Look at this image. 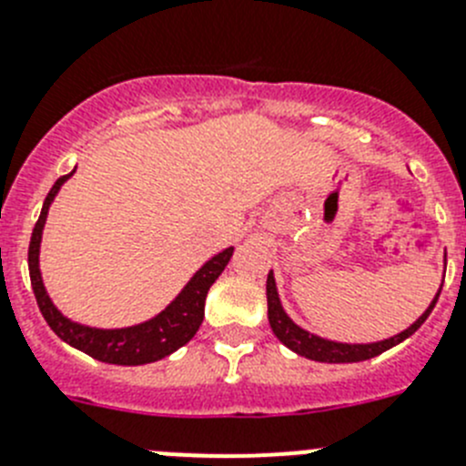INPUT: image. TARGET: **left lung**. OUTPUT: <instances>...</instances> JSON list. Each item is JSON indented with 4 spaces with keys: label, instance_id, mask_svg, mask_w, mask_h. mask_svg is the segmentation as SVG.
Returning <instances> with one entry per match:
<instances>
[{
    "label": "left lung",
    "instance_id": "obj_1",
    "mask_svg": "<svg viewBox=\"0 0 466 466\" xmlns=\"http://www.w3.org/2000/svg\"><path fill=\"white\" fill-rule=\"evenodd\" d=\"M439 295H441V290L437 292L434 301L427 306V311L422 313V316L418 318L409 329L400 332L397 337H390L385 339V341H376V343H337V341H327V339L316 337V334L306 332V329H301L299 325H295V322L288 318V313L283 311V306H280L279 292H276L274 274L269 271V276H267V306H269L271 332L279 337V341L283 343V346L295 350V353L301 355V358L316 360V362H329V364L362 362V360H371L376 358V355L390 350L392 346H397V343H401L404 339H409L410 334L418 332V327L427 320V316H430L434 304H437Z\"/></svg>",
    "mask_w": 466,
    "mask_h": 466
}]
</instances>
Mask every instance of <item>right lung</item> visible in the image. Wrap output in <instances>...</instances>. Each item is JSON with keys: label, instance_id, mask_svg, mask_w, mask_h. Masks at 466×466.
<instances>
[{"label": "right lung", "instance_id": "add662e5", "mask_svg": "<svg viewBox=\"0 0 466 466\" xmlns=\"http://www.w3.org/2000/svg\"><path fill=\"white\" fill-rule=\"evenodd\" d=\"M71 174H74V171H71ZM71 174L60 176L56 181V186L50 187L48 197H46L44 202V208H41L39 220H36L35 229H32V238H29V280H32V290H35L41 316L46 318L50 329H53L62 341L78 348V350H83V353L90 355V358L99 360V362L125 364V367L157 362V360L167 358V355H171L181 346H186V343L195 337L197 329H199V325H202L204 320V301H207L208 288L216 283L218 276L223 274L229 258H232L234 248H225L223 253H218L216 258L208 259L202 269L192 276L190 283L181 290V295L176 297L160 316L150 318V320L141 322V325L125 327V329H95V327L71 322L69 318L62 316L56 306H53L39 271L41 232H44L48 207L50 202L56 199L62 183H65Z\"/></svg>", "mask_w": 466, "mask_h": 466}]
</instances>
